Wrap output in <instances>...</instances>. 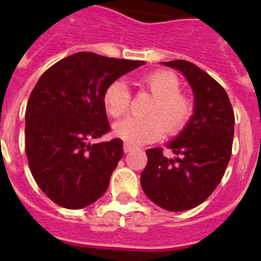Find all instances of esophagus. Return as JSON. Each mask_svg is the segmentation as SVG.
<instances>
[{
    "label": "esophagus",
    "mask_w": 261,
    "mask_h": 261,
    "mask_svg": "<svg viewBox=\"0 0 261 261\" xmlns=\"http://www.w3.org/2000/svg\"><path fill=\"white\" fill-rule=\"evenodd\" d=\"M133 149H135V146H133V145H130V144H124V151H125V153H129V151H132Z\"/></svg>",
    "instance_id": "obj_1"
}]
</instances>
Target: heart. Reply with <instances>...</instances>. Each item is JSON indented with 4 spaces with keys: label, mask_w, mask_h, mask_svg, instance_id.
<instances>
[{
    "label": "heart",
    "mask_w": 261,
    "mask_h": 261,
    "mask_svg": "<svg viewBox=\"0 0 261 261\" xmlns=\"http://www.w3.org/2000/svg\"><path fill=\"white\" fill-rule=\"evenodd\" d=\"M140 86L154 96L144 119L128 117L114 128V133L130 145L154 142L166 132L175 136L186 128L193 114L190 96L180 93L181 82L170 70H155L140 81ZM106 111L115 119L125 116L130 106V94L123 81H114L103 93Z\"/></svg>",
    "instance_id": "obj_1"
}]
</instances>
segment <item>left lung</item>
I'll return each instance as SVG.
<instances>
[{
    "label": "left lung",
    "instance_id": "left-lung-1",
    "mask_svg": "<svg viewBox=\"0 0 261 261\" xmlns=\"http://www.w3.org/2000/svg\"><path fill=\"white\" fill-rule=\"evenodd\" d=\"M163 64L188 80L195 111L180 135L167 145L176 159L163 155L162 147L146 150L141 187L161 208L183 212L204 202L222 180L231 156L235 117L225 89L208 73L186 60Z\"/></svg>",
    "mask_w": 261,
    "mask_h": 261
}]
</instances>
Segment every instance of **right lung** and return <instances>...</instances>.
Returning a JSON list of instances; mask_svg holds the SVG:
<instances>
[{"label":"right lung","mask_w":261,"mask_h":261,"mask_svg":"<svg viewBox=\"0 0 261 261\" xmlns=\"http://www.w3.org/2000/svg\"><path fill=\"white\" fill-rule=\"evenodd\" d=\"M144 61L80 52L41 74L26 107V155L43 192L66 209L93 204L107 191L123 158V141L98 140L111 130L106 87Z\"/></svg>","instance_id":"1"}]
</instances>
